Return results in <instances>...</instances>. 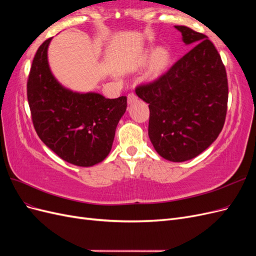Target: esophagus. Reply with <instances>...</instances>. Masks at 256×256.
<instances>
[{
  "label": "esophagus",
  "instance_id": "34e87169",
  "mask_svg": "<svg viewBox=\"0 0 256 256\" xmlns=\"http://www.w3.org/2000/svg\"><path fill=\"white\" fill-rule=\"evenodd\" d=\"M127 99H128V104H131L132 102H136L138 97H136V94H134V92H130V94H128V96H127Z\"/></svg>",
  "mask_w": 256,
  "mask_h": 256
}]
</instances>
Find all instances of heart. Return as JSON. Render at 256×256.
Masks as SVG:
<instances>
[{"label": "heart", "mask_w": 256, "mask_h": 256, "mask_svg": "<svg viewBox=\"0 0 256 256\" xmlns=\"http://www.w3.org/2000/svg\"><path fill=\"white\" fill-rule=\"evenodd\" d=\"M150 60L148 76L150 79L160 76L168 68L171 60V53L164 47H158L154 50L146 51L143 60Z\"/></svg>", "instance_id": "obj_1"}]
</instances>
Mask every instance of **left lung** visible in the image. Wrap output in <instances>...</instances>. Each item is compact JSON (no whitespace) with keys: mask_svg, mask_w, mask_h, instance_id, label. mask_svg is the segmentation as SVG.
<instances>
[{"mask_svg":"<svg viewBox=\"0 0 256 256\" xmlns=\"http://www.w3.org/2000/svg\"><path fill=\"white\" fill-rule=\"evenodd\" d=\"M187 54L157 80L138 85L136 95L148 104V136L162 158H194L218 138L226 122L228 86L220 54L207 36L175 26Z\"/></svg>","mask_w":256,"mask_h":256,"instance_id":"left-lung-1","label":"left lung"}]
</instances>
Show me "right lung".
Listing matches in <instances>:
<instances>
[{
    "instance_id": "1",
    "label": "right lung",
    "mask_w": 256,
    "mask_h": 256,
    "mask_svg": "<svg viewBox=\"0 0 256 256\" xmlns=\"http://www.w3.org/2000/svg\"><path fill=\"white\" fill-rule=\"evenodd\" d=\"M38 48L28 80V102L40 140L60 158L78 166H92L111 152L127 97L108 99L98 92H76L52 74L48 47Z\"/></svg>"
}]
</instances>
